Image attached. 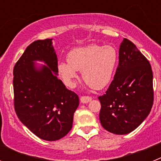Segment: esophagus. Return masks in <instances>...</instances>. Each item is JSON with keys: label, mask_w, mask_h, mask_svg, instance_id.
<instances>
[{"label": "esophagus", "mask_w": 161, "mask_h": 161, "mask_svg": "<svg viewBox=\"0 0 161 161\" xmlns=\"http://www.w3.org/2000/svg\"><path fill=\"white\" fill-rule=\"evenodd\" d=\"M80 102L84 104L88 103V102H89L91 100H92V97H89V96H82V97H80Z\"/></svg>", "instance_id": "esophagus-1"}]
</instances>
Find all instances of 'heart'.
<instances>
[{"label": "heart", "instance_id": "b5f03b06", "mask_svg": "<svg viewBox=\"0 0 161 161\" xmlns=\"http://www.w3.org/2000/svg\"><path fill=\"white\" fill-rule=\"evenodd\" d=\"M118 59L114 47L90 44L72 50L68 54V62H59L57 69L68 87L76 86L79 77L77 71H81L82 78L88 85L102 89L110 81Z\"/></svg>", "mask_w": 161, "mask_h": 161}]
</instances>
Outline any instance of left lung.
Instances as JSON below:
<instances>
[{
	"label": "left lung",
	"instance_id": "8db88e82",
	"mask_svg": "<svg viewBox=\"0 0 161 161\" xmlns=\"http://www.w3.org/2000/svg\"><path fill=\"white\" fill-rule=\"evenodd\" d=\"M114 80L101 102L99 119L103 128L116 135L136 130L153 105V74L149 61L136 45L124 38Z\"/></svg>",
	"mask_w": 161,
	"mask_h": 161
}]
</instances>
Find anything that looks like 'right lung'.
Instances as JSON below:
<instances>
[{"mask_svg":"<svg viewBox=\"0 0 161 161\" xmlns=\"http://www.w3.org/2000/svg\"><path fill=\"white\" fill-rule=\"evenodd\" d=\"M35 61L46 65L38 66ZM57 66L52 38H47L29 45L14 68L15 112L32 133L47 141L70 131L79 106L77 94L58 79Z\"/></svg>","mask_w":161,"mask_h":161,"instance_id":"add662e5","label":"right lung"}]
</instances>
